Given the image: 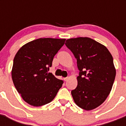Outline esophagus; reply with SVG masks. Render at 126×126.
I'll use <instances>...</instances> for the list:
<instances>
[{
    "label": "esophagus",
    "instance_id": "34e87169",
    "mask_svg": "<svg viewBox=\"0 0 126 126\" xmlns=\"http://www.w3.org/2000/svg\"><path fill=\"white\" fill-rule=\"evenodd\" d=\"M68 79H69V77H67V78H64V81H67V80H68Z\"/></svg>",
    "mask_w": 126,
    "mask_h": 126
}]
</instances>
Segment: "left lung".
<instances>
[{"label":"left lung","instance_id":"1","mask_svg":"<svg viewBox=\"0 0 126 126\" xmlns=\"http://www.w3.org/2000/svg\"><path fill=\"white\" fill-rule=\"evenodd\" d=\"M65 44L79 71L78 86L71 91L74 102L86 110L96 109L109 96L115 80L113 57L106 47L90 38H70Z\"/></svg>","mask_w":126,"mask_h":126}]
</instances>
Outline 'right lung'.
Returning <instances> with one entry per match:
<instances>
[{
    "instance_id": "obj_1",
    "label": "right lung",
    "mask_w": 126,
    "mask_h": 126,
    "mask_svg": "<svg viewBox=\"0 0 126 126\" xmlns=\"http://www.w3.org/2000/svg\"><path fill=\"white\" fill-rule=\"evenodd\" d=\"M65 39L38 38L23 45L16 54L12 79L16 89L26 103L40 107L55 97L63 81L48 73L53 57Z\"/></svg>"
}]
</instances>
